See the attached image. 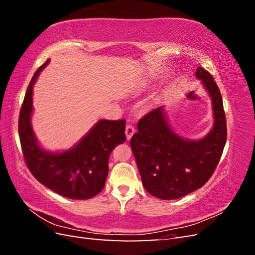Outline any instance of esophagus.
Instances as JSON below:
<instances>
[{
  "label": "esophagus",
  "instance_id": "esophagus-1",
  "mask_svg": "<svg viewBox=\"0 0 255 255\" xmlns=\"http://www.w3.org/2000/svg\"><path fill=\"white\" fill-rule=\"evenodd\" d=\"M135 133V128L132 125H128L126 128V135H127V139L129 140L132 138L133 134Z\"/></svg>",
  "mask_w": 255,
  "mask_h": 255
}]
</instances>
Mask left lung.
Segmentation results:
<instances>
[{"mask_svg":"<svg viewBox=\"0 0 255 255\" xmlns=\"http://www.w3.org/2000/svg\"><path fill=\"white\" fill-rule=\"evenodd\" d=\"M213 103L214 128L201 140H187L168 126L163 106L138 121V132L130 139L143 187L163 200L179 199L201 188L211 179L227 142V119L222 97L211 73L199 67Z\"/></svg>","mask_w":255,"mask_h":255,"instance_id":"1","label":"left lung"}]
</instances>
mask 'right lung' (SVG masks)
<instances>
[{"label":"right lung","instance_id":"right-lung-1","mask_svg":"<svg viewBox=\"0 0 255 255\" xmlns=\"http://www.w3.org/2000/svg\"><path fill=\"white\" fill-rule=\"evenodd\" d=\"M49 59L37 69L29 82L19 116V137L25 164L37 181L56 194L86 200L103 189L109 159L116 145L126 141V120H100L74 148L63 153L42 150L30 126L33 86Z\"/></svg>","mask_w":255,"mask_h":255}]
</instances>
